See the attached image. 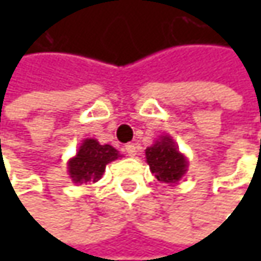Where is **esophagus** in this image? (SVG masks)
Returning a JSON list of instances; mask_svg holds the SVG:
<instances>
[{"mask_svg": "<svg viewBox=\"0 0 261 261\" xmlns=\"http://www.w3.org/2000/svg\"><path fill=\"white\" fill-rule=\"evenodd\" d=\"M125 151H126V154L129 156H135L136 155V145L135 144H127V145L125 146Z\"/></svg>", "mask_w": 261, "mask_h": 261, "instance_id": "esophagus-1", "label": "esophagus"}]
</instances>
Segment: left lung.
<instances>
[{
  "mask_svg": "<svg viewBox=\"0 0 261 261\" xmlns=\"http://www.w3.org/2000/svg\"><path fill=\"white\" fill-rule=\"evenodd\" d=\"M145 155L149 170L158 181L174 185L187 171V158L178 151L171 136H161L154 145L146 148Z\"/></svg>",
  "mask_w": 261,
  "mask_h": 261,
  "instance_id": "1",
  "label": "left lung"
}]
</instances>
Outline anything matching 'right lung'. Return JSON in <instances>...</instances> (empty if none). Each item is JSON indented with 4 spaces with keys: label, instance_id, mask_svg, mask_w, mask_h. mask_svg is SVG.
Wrapping results in <instances>:
<instances>
[{
    "label": "right lung",
    "instance_id": "1",
    "mask_svg": "<svg viewBox=\"0 0 261 261\" xmlns=\"http://www.w3.org/2000/svg\"><path fill=\"white\" fill-rule=\"evenodd\" d=\"M120 156L119 151L112 145H100L97 139H86L76 155L68 161V173L76 185L97 181L101 178L106 166Z\"/></svg>",
    "mask_w": 261,
    "mask_h": 261
}]
</instances>
